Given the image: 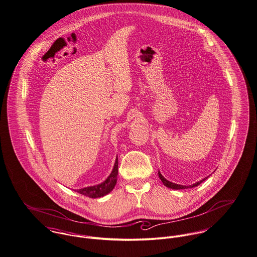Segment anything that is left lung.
Listing matches in <instances>:
<instances>
[{
    "label": "left lung",
    "instance_id": "obj_1",
    "mask_svg": "<svg viewBox=\"0 0 257 257\" xmlns=\"http://www.w3.org/2000/svg\"><path fill=\"white\" fill-rule=\"evenodd\" d=\"M158 175H159V178L161 179V181L163 182V184L166 186V187H168V188H171V189H176V190H178V189H186V188H192V187H195V186H198L200 183H202L206 178H204V179H202V180H200V181H198V182H196V183H194V184H192V185H189V186H184V185H179V184H175V183H172V182H170V181H168L167 179H165L163 176H162V174L158 171Z\"/></svg>",
    "mask_w": 257,
    "mask_h": 257
}]
</instances>
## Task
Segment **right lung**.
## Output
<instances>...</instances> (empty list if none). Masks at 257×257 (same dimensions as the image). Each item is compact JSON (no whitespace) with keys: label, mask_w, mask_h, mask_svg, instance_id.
I'll return each mask as SVG.
<instances>
[{"label":"right lung","mask_w":257,"mask_h":257,"mask_svg":"<svg viewBox=\"0 0 257 257\" xmlns=\"http://www.w3.org/2000/svg\"><path fill=\"white\" fill-rule=\"evenodd\" d=\"M117 175H118V158L116 157V161H115L113 170L104 182H102L101 184H98V185L89 186V187H85L82 189H77L76 191L78 193L88 196L90 198L103 197V196L107 195L108 193H110L113 190V188L115 187L116 182H117Z\"/></svg>","instance_id":"obj_1"}]
</instances>
